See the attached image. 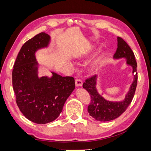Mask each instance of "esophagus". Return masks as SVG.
<instances>
[{
	"mask_svg": "<svg viewBox=\"0 0 151 151\" xmlns=\"http://www.w3.org/2000/svg\"><path fill=\"white\" fill-rule=\"evenodd\" d=\"M75 84L76 86H82V85H83V81L80 78H76L75 80Z\"/></svg>",
	"mask_w": 151,
	"mask_h": 151,
	"instance_id": "obj_1",
	"label": "esophagus"
}]
</instances>
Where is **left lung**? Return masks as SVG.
Masks as SVG:
<instances>
[{"instance_id":"left-lung-1","label":"left lung","mask_w":151,"mask_h":151,"mask_svg":"<svg viewBox=\"0 0 151 151\" xmlns=\"http://www.w3.org/2000/svg\"><path fill=\"white\" fill-rule=\"evenodd\" d=\"M114 57L115 59L123 57L127 59V63L133 67L134 81L125 100L119 102H112L106 100L102 96L98 94L96 88V75L91 76L86 79L83 86L89 93L91 98L88 106V111L90 116L97 121L108 122L119 117L132 102L135 93L138 79L137 73V64L132 49L121 37H117V48Z\"/></svg>"}]
</instances>
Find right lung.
Instances as JSON below:
<instances>
[{
  "instance_id": "right-lung-1",
  "label": "right lung",
  "mask_w": 151,
  "mask_h": 151,
  "mask_svg": "<svg viewBox=\"0 0 151 151\" xmlns=\"http://www.w3.org/2000/svg\"><path fill=\"white\" fill-rule=\"evenodd\" d=\"M49 40V35L42 32L27 41L19 51L12 70V86L17 106L27 119L37 124L56 119L75 88L73 76L52 73L50 78H38L35 52L47 46Z\"/></svg>"
}]
</instances>
